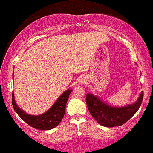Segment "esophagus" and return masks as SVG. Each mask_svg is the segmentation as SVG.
I'll return each mask as SVG.
<instances>
[{
  "label": "esophagus",
  "mask_w": 153,
  "mask_h": 153,
  "mask_svg": "<svg viewBox=\"0 0 153 153\" xmlns=\"http://www.w3.org/2000/svg\"><path fill=\"white\" fill-rule=\"evenodd\" d=\"M85 81H86V80H85V78H84L83 77H82V78H80V79H79V82H80V84L84 83Z\"/></svg>",
  "instance_id": "obj_1"
}]
</instances>
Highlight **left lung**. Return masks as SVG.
Wrapping results in <instances>:
<instances>
[{
	"label": "left lung",
	"instance_id": "1",
	"mask_svg": "<svg viewBox=\"0 0 153 153\" xmlns=\"http://www.w3.org/2000/svg\"><path fill=\"white\" fill-rule=\"evenodd\" d=\"M143 99L142 91L136 102L123 107L111 106L91 94L86 95L85 101L89 112L96 122L103 127H114L122 125L131 119L141 106Z\"/></svg>",
	"mask_w": 153,
	"mask_h": 153
}]
</instances>
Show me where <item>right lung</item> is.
I'll use <instances>...</instances> for the list:
<instances>
[{"label":"right lung","instance_id":"obj_1","mask_svg":"<svg viewBox=\"0 0 153 153\" xmlns=\"http://www.w3.org/2000/svg\"><path fill=\"white\" fill-rule=\"evenodd\" d=\"M71 92L72 89L65 91L50 109L41 115H29L21 109L15 101L13 91L12 94V105L19 117L31 127L36 129L49 130L57 127L62 121L65 112L67 101Z\"/></svg>","mask_w":153,"mask_h":153}]
</instances>
